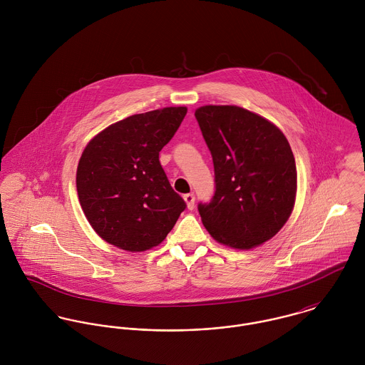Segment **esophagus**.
Segmentation results:
<instances>
[{
	"instance_id": "34e87169",
	"label": "esophagus",
	"mask_w": 365,
	"mask_h": 365,
	"mask_svg": "<svg viewBox=\"0 0 365 365\" xmlns=\"http://www.w3.org/2000/svg\"><path fill=\"white\" fill-rule=\"evenodd\" d=\"M184 201H185V204H187V208L194 209V205H195V195H194V194H185V195H184Z\"/></svg>"
}]
</instances>
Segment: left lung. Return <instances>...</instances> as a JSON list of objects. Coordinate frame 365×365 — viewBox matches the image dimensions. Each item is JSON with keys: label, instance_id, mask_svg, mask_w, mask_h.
Listing matches in <instances>:
<instances>
[{"label": "left lung", "instance_id": "obj_1", "mask_svg": "<svg viewBox=\"0 0 365 365\" xmlns=\"http://www.w3.org/2000/svg\"><path fill=\"white\" fill-rule=\"evenodd\" d=\"M215 168V194L198 210L219 243L247 250L275 236L297 197V165L284 133L236 105L195 110Z\"/></svg>", "mask_w": 365, "mask_h": 365}]
</instances>
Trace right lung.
I'll return each instance as SVG.
<instances>
[{"mask_svg": "<svg viewBox=\"0 0 365 365\" xmlns=\"http://www.w3.org/2000/svg\"><path fill=\"white\" fill-rule=\"evenodd\" d=\"M185 113V106H168L132 115L86 146L77 167L78 200L109 245L132 253L158 246L187 207L158 160Z\"/></svg>", "mask_w": 365, "mask_h": 365, "instance_id": "add662e5", "label": "right lung"}]
</instances>
